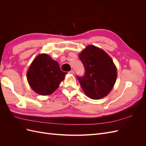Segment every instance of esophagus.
I'll list each match as a JSON object with an SVG mask.
<instances>
[{"label": "esophagus", "instance_id": "obj_1", "mask_svg": "<svg viewBox=\"0 0 146 146\" xmlns=\"http://www.w3.org/2000/svg\"><path fill=\"white\" fill-rule=\"evenodd\" d=\"M69 73L70 74H73L74 73V70H70V71L69 72Z\"/></svg>", "mask_w": 146, "mask_h": 146}]
</instances>
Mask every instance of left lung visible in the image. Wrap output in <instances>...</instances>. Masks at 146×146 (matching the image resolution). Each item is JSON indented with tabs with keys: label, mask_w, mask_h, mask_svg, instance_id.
<instances>
[{
	"label": "left lung",
	"mask_w": 146,
	"mask_h": 146,
	"mask_svg": "<svg viewBox=\"0 0 146 146\" xmlns=\"http://www.w3.org/2000/svg\"><path fill=\"white\" fill-rule=\"evenodd\" d=\"M79 58L85 71L77 78L86 96L92 99L107 96L117 78L116 66L111 57L103 50L90 45L80 54Z\"/></svg>",
	"instance_id": "1"
}]
</instances>
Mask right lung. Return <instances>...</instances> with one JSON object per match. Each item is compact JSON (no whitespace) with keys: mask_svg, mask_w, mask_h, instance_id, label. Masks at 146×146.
I'll use <instances>...</instances> for the list:
<instances>
[{"mask_svg":"<svg viewBox=\"0 0 146 146\" xmlns=\"http://www.w3.org/2000/svg\"><path fill=\"white\" fill-rule=\"evenodd\" d=\"M66 74L61 70L57 61L47 54H41L31 64L27 77L35 92L46 96L52 94L58 88Z\"/></svg>","mask_w":146,"mask_h":146,"instance_id":"right-lung-1","label":"right lung"}]
</instances>
